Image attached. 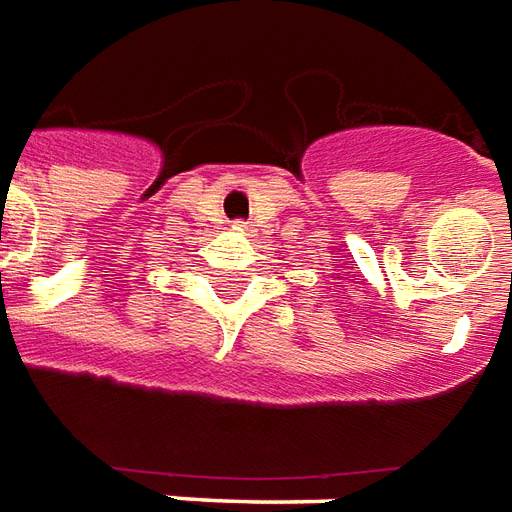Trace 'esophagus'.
<instances>
[{"instance_id":"34e87169","label":"esophagus","mask_w":512,"mask_h":512,"mask_svg":"<svg viewBox=\"0 0 512 512\" xmlns=\"http://www.w3.org/2000/svg\"><path fill=\"white\" fill-rule=\"evenodd\" d=\"M234 228H237V231H245V226H242V223H234Z\"/></svg>"}]
</instances>
